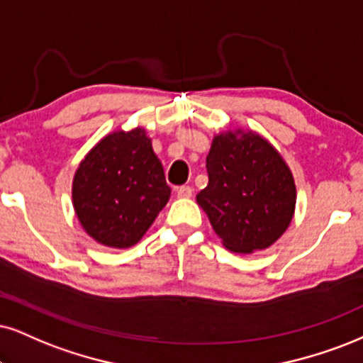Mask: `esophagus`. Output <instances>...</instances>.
I'll return each mask as SVG.
<instances>
[{
    "mask_svg": "<svg viewBox=\"0 0 363 363\" xmlns=\"http://www.w3.org/2000/svg\"><path fill=\"white\" fill-rule=\"evenodd\" d=\"M177 195L180 196V199H190V196L194 195V189L189 185H182L177 189Z\"/></svg>",
    "mask_w": 363,
    "mask_h": 363,
    "instance_id": "34e87169",
    "label": "esophagus"
}]
</instances>
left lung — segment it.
<instances>
[{
    "label": "left lung",
    "mask_w": 363,
    "mask_h": 363,
    "mask_svg": "<svg viewBox=\"0 0 363 363\" xmlns=\"http://www.w3.org/2000/svg\"><path fill=\"white\" fill-rule=\"evenodd\" d=\"M208 185L196 202L234 252L269 247L288 229L296 186L284 160L256 133H223L207 156Z\"/></svg>",
    "instance_id": "obj_1"
}]
</instances>
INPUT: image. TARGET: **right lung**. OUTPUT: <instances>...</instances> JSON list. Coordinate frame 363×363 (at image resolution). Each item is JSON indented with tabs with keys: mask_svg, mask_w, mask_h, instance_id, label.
Masks as SVG:
<instances>
[{
	"mask_svg": "<svg viewBox=\"0 0 363 363\" xmlns=\"http://www.w3.org/2000/svg\"><path fill=\"white\" fill-rule=\"evenodd\" d=\"M163 164L145 129L109 134L80 163L74 208L86 232L107 247H131L169 199Z\"/></svg>",
	"mask_w": 363,
	"mask_h": 363,
	"instance_id": "right-lung-1",
	"label": "right lung"
}]
</instances>
